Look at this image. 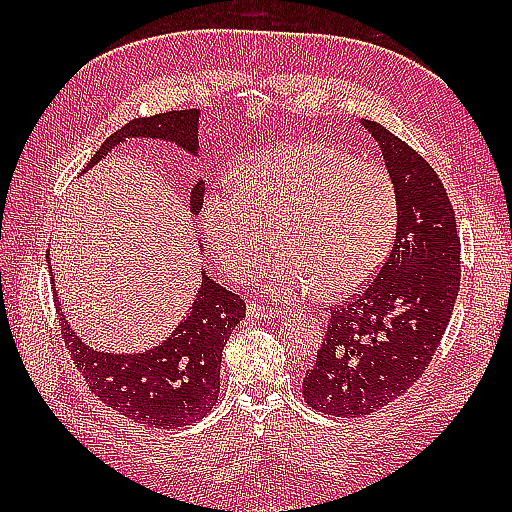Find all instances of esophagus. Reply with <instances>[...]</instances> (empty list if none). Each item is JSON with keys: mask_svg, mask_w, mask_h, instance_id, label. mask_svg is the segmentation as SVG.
I'll return each instance as SVG.
<instances>
[{"mask_svg": "<svg viewBox=\"0 0 512 512\" xmlns=\"http://www.w3.org/2000/svg\"><path fill=\"white\" fill-rule=\"evenodd\" d=\"M246 314L250 319H266V321H277L281 317L279 310L268 308V306H257V303H250L246 308Z\"/></svg>", "mask_w": 512, "mask_h": 512, "instance_id": "1", "label": "esophagus"}]
</instances>
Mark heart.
Here are the masks:
<instances>
[{
  "label": "heart",
  "mask_w": 512,
  "mask_h": 512,
  "mask_svg": "<svg viewBox=\"0 0 512 512\" xmlns=\"http://www.w3.org/2000/svg\"><path fill=\"white\" fill-rule=\"evenodd\" d=\"M237 189L213 191L202 224L213 255L233 279L262 266L275 235L279 255L264 290L295 301L314 290L343 297L385 262L398 200L389 173L325 143L255 151L235 171Z\"/></svg>",
  "instance_id": "heart-1"
}]
</instances>
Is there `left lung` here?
I'll list each match as a JSON object with an SVG mask.
<instances>
[{
	"instance_id": "8db88e82",
	"label": "left lung",
	"mask_w": 512,
	"mask_h": 512,
	"mask_svg": "<svg viewBox=\"0 0 512 512\" xmlns=\"http://www.w3.org/2000/svg\"><path fill=\"white\" fill-rule=\"evenodd\" d=\"M394 180L398 217L387 262L361 295L332 310L303 398L358 418L405 394L427 369L460 292V237L438 173L418 151L361 118Z\"/></svg>"
}]
</instances>
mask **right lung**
<instances>
[{
    "label": "right lung",
    "instance_id": "1",
    "mask_svg": "<svg viewBox=\"0 0 512 512\" xmlns=\"http://www.w3.org/2000/svg\"><path fill=\"white\" fill-rule=\"evenodd\" d=\"M200 110L165 112L149 118H134L105 140L88 162L90 171L112 149L132 138H149L171 143L200 160ZM206 184L195 178L189 191V211L198 215L204 204ZM198 237V235H195ZM200 257L204 244L198 237ZM48 268L50 250H48ZM200 288L195 292L184 319L154 347L143 352H105L94 350L74 332L61 308L57 288H52L57 303L65 345L76 367L88 380L90 389L105 405L147 427L176 429L204 418L220 391L222 350L235 325L246 317V306L235 292L206 275L200 268ZM54 284V277H52Z\"/></svg>",
    "mask_w": 512,
    "mask_h": 512
}]
</instances>
